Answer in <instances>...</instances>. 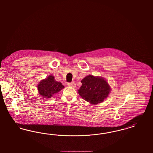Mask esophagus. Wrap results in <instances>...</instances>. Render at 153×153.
Here are the masks:
<instances>
[{"label": "esophagus", "instance_id": "34e87169", "mask_svg": "<svg viewBox=\"0 0 153 153\" xmlns=\"http://www.w3.org/2000/svg\"><path fill=\"white\" fill-rule=\"evenodd\" d=\"M68 85L69 86V87H71L74 88L76 87V84H75V82H68Z\"/></svg>", "mask_w": 153, "mask_h": 153}]
</instances>
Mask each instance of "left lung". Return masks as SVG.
<instances>
[{
  "instance_id": "left-lung-1",
  "label": "left lung",
  "mask_w": 153,
  "mask_h": 153,
  "mask_svg": "<svg viewBox=\"0 0 153 153\" xmlns=\"http://www.w3.org/2000/svg\"><path fill=\"white\" fill-rule=\"evenodd\" d=\"M81 82L82 85L78 92L87 102L92 104H97L103 102L108 97L110 87L108 82L102 77L89 75Z\"/></svg>"
}]
</instances>
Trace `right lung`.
I'll return each instance as SVG.
<instances>
[{
  "label": "right lung",
  "mask_w": 153,
  "mask_h": 153,
  "mask_svg": "<svg viewBox=\"0 0 153 153\" xmlns=\"http://www.w3.org/2000/svg\"><path fill=\"white\" fill-rule=\"evenodd\" d=\"M64 86L61 82L54 79V77L49 76L48 79L42 80L38 85L39 94L45 98H51L53 95L58 92Z\"/></svg>",
  "instance_id": "1"
}]
</instances>
